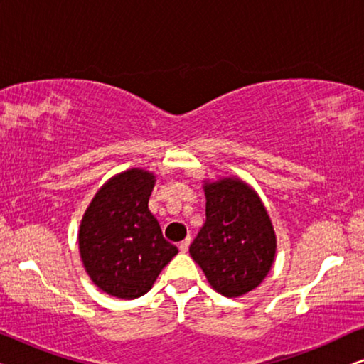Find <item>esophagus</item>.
<instances>
[{
    "instance_id": "obj_1",
    "label": "esophagus",
    "mask_w": 364,
    "mask_h": 364,
    "mask_svg": "<svg viewBox=\"0 0 364 364\" xmlns=\"http://www.w3.org/2000/svg\"><path fill=\"white\" fill-rule=\"evenodd\" d=\"M188 247H191V237H187L186 240H182L181 243H178V250H181L182 253H186L188 250Z\"/></svg>"
}]
</instances>
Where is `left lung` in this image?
Returning a JSON list of instances; mask_svg holds the SVG:
<instances>
[{"label": "left lung", "instance_id": "left-lung-1", "mask_svg": "<svg viewBox=\"0 0 364 364\" xmlns=\"http://www.w3.org/2000/svg\"><path fill=\"white\" fill-rule=\"evenodd\" d=\"M205 223L191 255L223 296H240L262 283L275 258V233L255 192L235 178L205 186Z\"/></svg>", "mask_w": 364, "mask_h": 364}]
</instances>
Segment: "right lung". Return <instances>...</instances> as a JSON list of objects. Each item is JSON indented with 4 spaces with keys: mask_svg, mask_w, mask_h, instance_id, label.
Instances as JSON below:
<instances>
[{
    "mask_svg": "<svg viewBox=\"0 0 364 364\" xmlns=\"http://www.w3.org/2000/svg\"><path fill=\"white\" fill-rule=\"evenodd\" d=\"M154 176L141 168L112 177L84 213L79 250L91 280L109 295L132 300L151 290L177 247L149 210Z\"/></svg>",
    "mask_w": 364,
    "mask_h": 364,
    "instance_id": "right-lung-1",
    "label": "right lung"
}]
</instances>
